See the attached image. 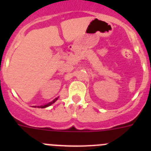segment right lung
<instances>
[{"label":"right lung","instance_id":"obj_1","mask_svg":"<svg viewBox=\"0 0 151 151\" xmlns=\"http://www.w3.org/2000/svg\"><path fill=\"white\" fill-rule=\"evenodd\" d=\"M58 98H59V97H57V98H55V99L53 100V101H50V102L47 103V104H46L42 105V106H35L34 107H38V108H46V107H47V106H50V105L53 104H54V103H55L56 101H57V100H58Z\"/></svg>","mask_w":151,"mask_h":151}]
</instances>
